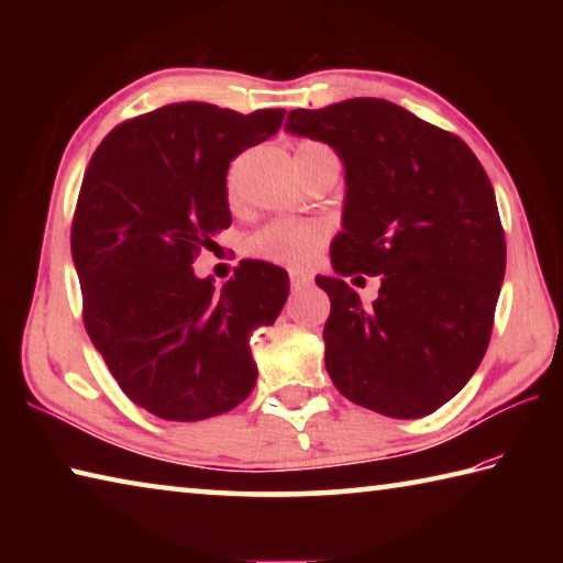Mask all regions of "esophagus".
<instances>
[{
    "label": "esophagus",
    "instance_id": "34e87169",
    "mask_svg": "<svg viewBox=\"0 0 563 563\" xmlns=\"http://www.w3.org/2000/svg\"><path fill=\"white\" fill-rule=\"evenodd\" d=\"M310 278L308 275H300V273H292L290 275V290L292 292H300V290H305V288H310Z\"/></svg>",
    "mask_w": 563,
    "mask_h": 563
}]
</instances>
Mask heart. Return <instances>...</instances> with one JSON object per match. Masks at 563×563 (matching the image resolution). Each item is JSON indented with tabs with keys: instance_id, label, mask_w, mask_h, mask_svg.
I'll return each instance as SVG.
<instances>
[{
	"instance_id": "heart-1",
	"label": "heart",
	"mask_w": 563,
	"mask_h": 563,
	"mask_svg": "<svg viewBox=\"0 0 563 563\" xmlns=\"http://www.w3.org/2000/svg\"><path fill=\"white\" fill-rule=\"evenodd\" d=\"M328 148L318 144V141H302L298 144V154L302 151H316ZM328 243V228L322 223L310 221H278L265 223L258 231H253L245 238L243 251L251 258L268 261L275 265H288V268H302L316 261V255L322 251V245Z\"/></svg>"
}]
</instances>
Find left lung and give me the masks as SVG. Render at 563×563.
<instances>
[{"mask_svg":"<svg viewBox=\"0 0 563 563\" xmlns=\"http://www.w3.org/2000/svg\"><path fill=\"white\" fill-rule=\"evenodd\" d=\"M345 164L338 275H383L373 305L318 275L330 298L325 367L350 402L397 419L432 415L487 352L507 241L487 170L460 136L385 99L288 113Z\"/></svg>","mask_w":563,"mask_h":563,"instance_id":"1","label":"left lung"}]
</instances>
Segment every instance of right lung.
I'll return each mask as SVG.
<instances>
[{
    "instance_id": "add662e5",
    "label": "right lung",
    "mask_w": 563,
    "mask_h": 563,
    "mask_svg": "<svg viewBox=\"0 0 563 563\" xmlns=\"http://www.w3.org/2000/svg\"><path fill=\"white\" fill-rule=\"evenodd\" d=\"M285 111L184 101L119 123L93 151L71 223L84 328L131 402L168 422L231 412L253 393L251 332L273 325L288 273L243 261L221 290L194 261L231 225V161Z\"/></svg>"
}]
</instances>
